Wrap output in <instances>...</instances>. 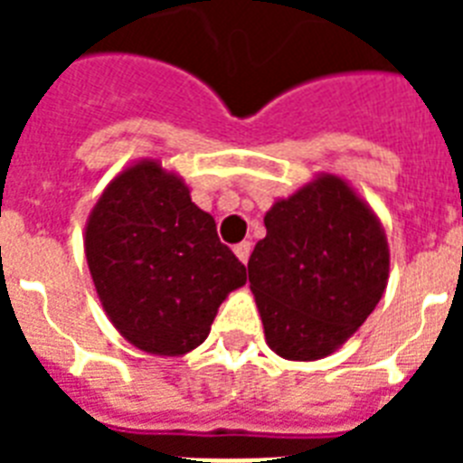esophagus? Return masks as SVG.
<instances>
[{
	"instance_id": "esophagus-1",
	"label": "esophagus",
	"mask_w": 463,
	"mask_h": 463,
	"mask_svg": "<svg viewBox=\"0 0 463 463\" xmlns=\"http://www.w3.org/2000/svg\"><path fill=\"white\" fill-rule=\"evenodd\" d=\"M250 252H252V245H250V242H240V245H235V257H238L242 264H247V260H250Z\"/></svg>"
}]
</instances>
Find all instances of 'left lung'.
Segmentation results:
<instances>
[{"mask_svg":"<svg viewBox=\"0 0 463 463\" xmlns=\"http://www.w3.org/2000/svg\"><path fill=\"white\" fill-rule=\"evenodd\" d=\"M264 225L247 269L269 348L286 360L326 358L387 288L380 218L344 177L322 173L276 199Z\"/></svg>","mask_w":463,"mask_h":463,"instance_id":"obj_1","label":"left lung"}]
</instances>
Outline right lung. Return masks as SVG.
I'll use <instances>...</instances> for the list:
<instances>
[{"label": "right lung", "instance_id": "obj_1", "mask_svg": "<svg viewBox=\"0 0 463 463\" xmlns=\"http://www.w3.org/2000/svg\"><path fill=\"white\" fill-rule=\"evenodd\" d=\"M90 279L112 326L139 351H194L245 264L218 240L216 221L160 160L125 167L103 189L83 235Z\"/></svg>", "mask_w": 463, "mask_h": 463}]
</instances>
